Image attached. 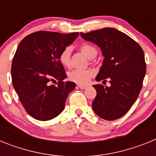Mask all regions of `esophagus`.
Returning a JSON list of instances; mask_svg holds the SVG:
<instances>
[{"mask_svg":"<svg viewBox=\"0 0 156 156\" xmlns=\"http://www.w3.org/2000/svg\"><path fill=\"white\" fill-rule=\"evenodd\" d=\"M77 87H78L80 89H86V88L87 87L85 86V85H81V84H78L77 85Z\"/></svg>","mask_w":156,"mask_h":156,"instance_id":"1","label":"esophagus"}]
</instances>
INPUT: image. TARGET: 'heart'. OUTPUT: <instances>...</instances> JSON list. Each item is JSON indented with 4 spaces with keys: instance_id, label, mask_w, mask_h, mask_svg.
I'll return each instance as SVG.
<instances>
[{
    "instance_id": "obj_1",
    "label": "heart",
    "mask_w": 156,
    "mask_h": 156,
    "mask_svg": "<svg viewBox=\"0 0 156 156\" xmlns=\"http://www.w3.org/2000/svg\"><path fill=\"white\" fill-rule=\"evenodd\" d=\"M80 51L87 58L93 59L97 55V50L94 47L90 44H83L80 47ZM72 48L66 47L59 54V62L65 67H69L70 57H71ZM94 76V72L91 69L85 70H73L68 74L69 79L71 81L79 83L86 84Z\"/></svg>"
}]
</instances>
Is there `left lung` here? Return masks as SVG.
Listing matches in <instances>:
<instances>
[{
    "label": "left lung",
    "instance_id": "1",
    "mask_svg": "<svg viewBox=\"0 0 156 156\" xmlns=\"http://www.w3.org/2000/svg\"><path fill=\"white\" fill-rule=\"evenodd\" d=\"M80 36L102 52L104 60L95 80L110 83L109 87L93 86L97 91L94 112L106 120L119 119L134 104L142 87L146 73L142 48L129 36L110 27Z\"/></svg>",
    "mask_w": 156,
    "mask_h": 156
}]
</instances>
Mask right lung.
<instances>
[{"label": "right lung", "instance_id": "add662e5", "mask_svg": "<svg viewBox=\"0 0 156 156\" xmlns=\"http://www.w3.org/2000/svg\"><path fill=\"white\" fill-rule=\"evenodd\" d=\"M79 36L39 31L19 43L12 64V84L27 113L41 121L58 116L76 83L66 78L59 54ZM58 80L57 85L51 81Z\"/></svg>", "mask_w": 156, "mask_h": 156}]
</instances>
